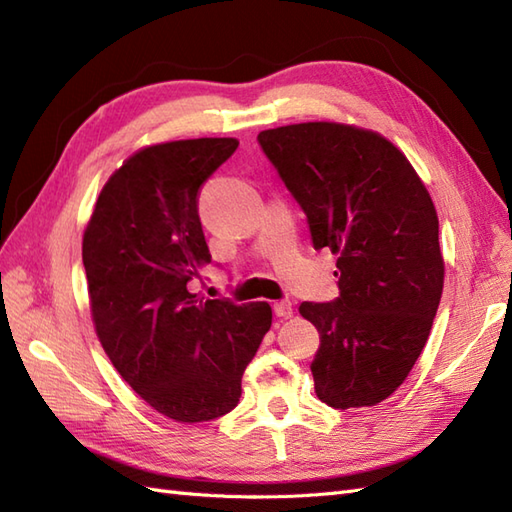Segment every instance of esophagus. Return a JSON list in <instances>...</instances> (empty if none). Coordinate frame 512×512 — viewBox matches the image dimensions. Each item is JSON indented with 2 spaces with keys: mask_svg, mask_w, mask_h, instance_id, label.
<instances>
[{
  "mask_svg": "<svg viewBox=\"0 0 512 512\" xmlns=\"http://www.w3.org/2000/svg\"><path fill=\"white\" fill-rule=\"evenodd\" d=\"M273 310H275V314L279 319H288V317H292V303L288 301V299H284V301H277L275 306H273Z\"/></svg>",
  "mask_w": 512,
  "mask_h": 512,
  "instance_id": "esophagus-1",
  "label": "esophagus"
}]
</instances>
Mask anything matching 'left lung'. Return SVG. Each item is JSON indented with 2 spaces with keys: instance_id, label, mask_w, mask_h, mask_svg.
<instances>
[{
  "instance_id": "obj_1",
  "label": "left lung",
  "mask_w": 512,
  "mask_h": 512,
  "mask_svg": "<svg viewBox=\"0 0 512 512\" xmlns=\"http://www.w3.org/2000/svg\"><path fill=\"white\" fill-rule=\"evenodd\" d=\"M257 140L306 213L314 248L339 257L341 295L299 306L321 339L314 391L334 409L378 405L409 376L440 306L431 195L405 154L369 129L299 123Z\"/></svg>"
}]
</instances>
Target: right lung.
<instances>
[{
	"mask_svg": "<svg viewBox=\"0 0 512 512\" xmlns=\"http://www.w3.org/2000/svg\"><path fill=\"white\" fill-rule=\"evenodd\" d=\"M235 138L171 140L116 169L83 233L92 321L125 383L162 416L206 422L231 411L273 323L268 303L206 299L187 288L211 253L198 193Z\"/></svg>",
	"mask_w": 512,
	"mask_h": 512,
	"instance_id": "1",
	"label": "right lung"
}]
</instances>
